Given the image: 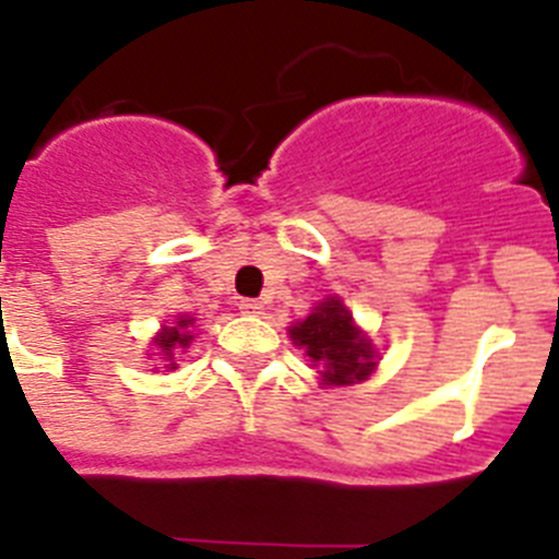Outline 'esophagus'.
<instances>
[{"mask_svg":"<svg viewBox=\"0 0 559 559\" xmlns=\"http://www.w3.org/2000/svg\"><path fill=\"white\" fill-rule=\"evenodd\" d=\"M240 311L246 313V317H260V313L265 311V305H262L260 299H240Z\"/></svg>","mask_w":559,"mask_h":559,"instance_id":"obj_1","label":"esophagus"}]
</instances>
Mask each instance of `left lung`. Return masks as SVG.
<instances>
[{"label": "left lung", "mask_w": 559, "mask_h": 559, "mask_svg": "<svg viewBox=\"0 0 559 559\" xmlns=\"http://www.w3.org/2000/svg\"><path fill=\"white\" fill-rule=\"evenodd\" d=\"M290 338L322 365L325 381L336 388L367 379L376 365L370 338L353 325L350 311L336 297L319 302L311 317L290 328Z\"/></svg>", "instance_id": "8db88e82"}]
</instances>
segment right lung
Listing matches in <instances>:
<instances>
[{
    "label": "right lung",
    "mask_w": 559,
    "mask_h": 559,
    "mask_svg": "<svg viewBox=\"0 0 559 559\" xmlns=\"http://www.w3.org/2000/svg\"><path fill=\"white\" fill-rule=\"evenodd\" d=\"M192 317H180L175 325L164 328V333L155 338V345L160 347V353H164L166 359H171V350H175V347H186L192 342Z\"/></svg>",
    "instance_id": "1"
}]
</instances>
